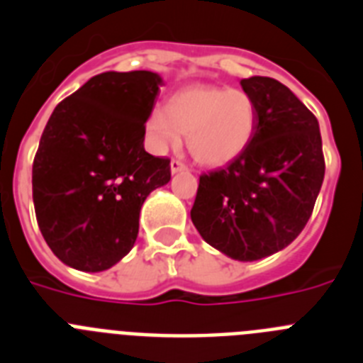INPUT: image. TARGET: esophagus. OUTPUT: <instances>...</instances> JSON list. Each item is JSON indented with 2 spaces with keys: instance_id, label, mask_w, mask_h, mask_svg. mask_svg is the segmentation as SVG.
Wrapping results in <instances>:
<instances>
[{
  "instance_id": "34e87169",
  "label": "esophagus",
  "mask_w": 363,
  "mask_h": 363,
  "mask_svg": "<svg viewBox=\"0 0 363 363\" xmlns=\"http://www.w3.org/2000/svg\"><path fill=\"white\" fill-rule=\"evenodd\" d=\"M189 167L185 165L184 162H179V160H172L171 162V172L176 174V172H187Z\"/></svg>"
}]
</instances>
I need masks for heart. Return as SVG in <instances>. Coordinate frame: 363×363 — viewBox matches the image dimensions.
<instances>
[{
  "label": "heart",
  "mask_w": 363,
  "mask_h": 363,
  "mask_svg": "<svg viewBox=\"0 0 363 363\" xmlns=\"http://www.w3.org/2000/svg\"><path fill=\"white\" fill-rule=\"evenodd\" d=\"M258 125L255 98L242 89L191 85L174 92L163 108L147 118V136L156 150H167L187 134L189 152L209 167L227 165L251 145Z\"/></svg>",
  "instance_id": "heart-1"
}]
</instances>
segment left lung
<instances>
[{"mask_svg": "<svg viewBox=\"0 0 363 363\" xmlns=\"http://www.w3.org/2000/svg\"><path fill=\"white\" fill-rule=\"evenodd\" d=\"M258 125L245 152L200 176L191 220L201 238L240 262L281 251L303 230L325 174L318 120L284 85L242 79Z\"/></svg>", "mask_w": 363, "mask_h": 363, "instance_id": "8db88e82", "label": "left lung"}]
</instances>
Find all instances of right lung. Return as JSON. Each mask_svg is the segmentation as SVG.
I'll return each instance as SVG.
<instances>
[{
	"label": "right lung",
	"instance_id": "add662e5",
	"mask_svg": "<svg viewBox=\"0 0 363 363\" xmlns=\"http://www.w3.org/2000/svg\"><path fill=\"white\" fill-rule=\"evenodd\" d=\"M162 78L104 72L57 104L32 163V200L45 242L63 264L99 272L134 247L140 211L169 184L171 160L143 149Z\"/></svg>",
	"mask_w": 363,
	"mask_h": 363
}]
</instances>
